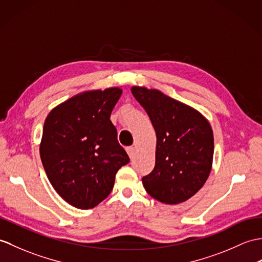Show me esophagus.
Instances as JSON below:
<instances>
[{"label": "esophagus", "instance_id": "34e87169", "mask_svg": "<svg viewBox=\"0 0 262 262\" xmlns=\"http://www.w3.org/2000/svg\"><path fill=\"white\" fill-rule=\"evenodd\" d=\"M126 151H127V154H128V156L132 159V157L134 156V151H135V148H134L133 146H129V147L126 148Z\"/></svg>", "mask_w": 262, "mask_h": 262}]
</instances>
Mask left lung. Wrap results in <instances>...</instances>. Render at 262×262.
Instances as JSON below:
<instances>
[{"label":"left lung","mask_w":262,"mask_h":262,"mask_svg":"<svg viewBox=\"0 0 262 262\" xmlns=\"http://www.w3.org/2000/svg\"><path fill=\"white\" fill-rule=\"evenodd\" d=\"M156 133L154 169L143 176L146 192L160 202L192 198L208 180L213 160V132L195 109L159 90L133 87Z\"/></svg>","instance_id":"left-lung-1"}]
</instances>
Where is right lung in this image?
<instances>
[{"label": "right lung", "instance_id": "right-lung-1", "mask_svg": "<svg viewBox=\"0 0 262 262\" xmlns=\"http://www.w3.org/2000/svg\"><path fill=\"white\" fill-rule=\"evenodd\" d=\"M120 95L119 88L87 91L46 118L41 161L54 190L75 208L98 205L112 192L118 169L129 163L111 121Z\"/></svg>", "mask_w": 262, "mask_h": 262}]
</instances>
